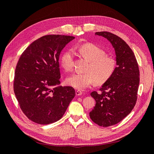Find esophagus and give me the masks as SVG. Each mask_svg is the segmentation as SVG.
<instances>
[{
  "mask_svg": "<svg viewBox=\"0 0 154 154\" xmlns=\"http://www.w3.org/2000/svg\"><path fill=\"white\" fill-rule=\"evenodd\" d=\"M82 94V92L80 91H77L76 92V96H81Z\"/></svg>",
  "mask_w": 154,
  "mask_h": 154,
  "instance_id": "obj_1",
  "label": "esophagus"
}]
</instances>
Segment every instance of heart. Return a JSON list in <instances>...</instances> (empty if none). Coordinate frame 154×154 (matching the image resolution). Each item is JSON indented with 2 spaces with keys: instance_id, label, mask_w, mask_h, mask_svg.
Listing matches in <instances>:
<instances>
[{
  "instance_id": "obj_1",
  "label": "heart",
  "mask_w": 154,
  "mask_h": 154,
  "mask_svg": "<svg viewBox=\"0 0 154 154\" xmlns=\"http://www.w3.org/2000/svg\"><path fill=\"white\" fill-rule=\"evenodd\" d=\"M79 53L89 62L87 72L74 73L67 79V84L78 90H83L94 84L95 82L101 84L109 80L116 67L114 58L105 56V51L97 46L87 44L78 48ZM60 63L66 71H71L74 66V52L69 49L60 58Z\"/></svg>"
}]
</instances>
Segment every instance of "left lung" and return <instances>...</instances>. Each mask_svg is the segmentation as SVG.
Here are the masks:
<instances>
[{
    "mask_svg": "<svg viewBox=\"0 0 154 154\" xmlns=\"http://www.w3.org/2000/svg\"><path fill=\"white\" fill-rule=\"evenodd\" d=\"M95 35L110 42L115 51L117 66L100 91L91 93L96 105L89 113L90 118L96 124L106 127L120 122L134 109L137 101L139 70L132 50L123 39L106 31L96 32Z\"/></svg>",
    "mask_w": 154,
    "mask_h": 154,
    "instance_id": "obj_1",
    "label": "left lung"
}]
</instances>
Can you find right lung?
<instances>
[{
    "mask_svg": "<svg viewBox=\"0 0 154 154\" xmlns=\"http://www.w3.org/2000/svg\"><path fill=\"white\" fill-rule=\"evenodd\" d=\"M74 36H44L23 52L15 69L13 88L24 114L32 122L48 125L62 118L75 96L72 87L60 86V53Z\"/></svg>",
    "mask_w": 154,
    "mask_h": 154,
    "instance_id": "obj_1",
    "label": "right lung"
}]
</instances>
